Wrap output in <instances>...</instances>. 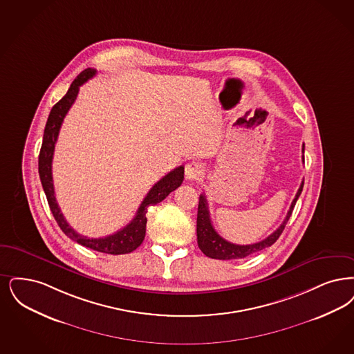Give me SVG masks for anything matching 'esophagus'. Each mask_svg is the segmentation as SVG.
Segmentation results:
<instances>
[{
    "mask_svg": "<svg viewBox=\"0 0 354 354\" xmlns=\"http://www.w3.org/2000/svg\"><path fill=\"white\" fill-rule=\"evenodd\" d=\"M204 175V169L198 162H191L185 166V178L188 180H196Z\"/></svg>",
    "mask_w": 354,
    "mask_h": 354,
    "instance_id": "esophagus-1",
    "label": "esophagus"
}]
</instances>
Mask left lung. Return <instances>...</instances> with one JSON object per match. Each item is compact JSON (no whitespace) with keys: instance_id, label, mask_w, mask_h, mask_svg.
<instances>
[{"instance_id":"left-lung-1","label":"left lung","mask_w":354,"mask_h":354,"mask_svg":"<svg viewBox=\"0 0 354 354\" xmlns=\"http://www.w3.org/2000/svg\"><path fill=\"white\" fill-rule=\"evenodd\" d=\"M301 151L304 153V145L301 147ZM303 162H304V156H303ZM303 185H304V182H301V184H300L295 198L292 200L291 207L287 212L284 221L281 224V227H278L274 233H271L268 239L255 242L252 245H236V243H232L229 241L224 240L213 227L205 195H200L198 207V225H196L198 245L200 250L209 258L224 261V259H241V258L254 254L257 252H261V250L269 248L282 234L283 229L286 227L291 213L294 211L297 198L303 191Z\"/></svg>"}]
</instances>
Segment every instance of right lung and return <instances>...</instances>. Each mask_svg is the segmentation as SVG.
Segmentation results:
<instances>
[{"label":"right lung","mask_w":354,"mask_h":354,"mask_svg":"<svg viewBox=\"0 0 354 354\" xmlns=\"http://www.w3.org/2000/svg\"><path fill=\"white\" fill-rule=\"evenodd\" d=\"M95 75H96V70L93 68H86L72 82L68 92L63 96V99L57 101V104L53 106L46 122L44 133H43L38 170H39V178L42 182L43 191L46 194L50 209L57 220V225L64 232L67 237H70L71 240L83 245L85 248H89L100 253L114 255L127 254L136 250L143 242L145 234H146L147 208L150 205H156L162 200H165L172 191H175L180 184L183 183L184 167L179 166L174 169L166 176H163L158 183L154 184L153 188L146 195V198H143L134 218L127 224V227H122L121 230L115 232L113 234L102 239H88L86 236H82L80 233H77L70 227L63 213L60 212V208L55 198V191H54V183H53V156H54L59 130L63 124L66 114L68 113L72 104L75 102L80 86L84 84L86 80L92 79Z\"/></svg>","instance_id":"obj_1"}]
</instances>
